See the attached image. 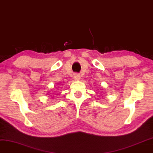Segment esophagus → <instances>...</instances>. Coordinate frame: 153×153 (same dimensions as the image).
<instances>
[{
  "label": "esophagus",
  "mask_w": 153,
  "mask_h": 153,
  "mask_svg": "<svg viewBox=\"0 0 153 153\" xmlns=\"http://www.w3.org/2000/svg\"><path fill=\"white\" fill-rule=\"evenodd\" d=\"M73 78H74L75 80H80V75L78 74V73H75V74H74V75H73Z\"/></svg>",
  "instance_id": "1"
}]
</instances>
